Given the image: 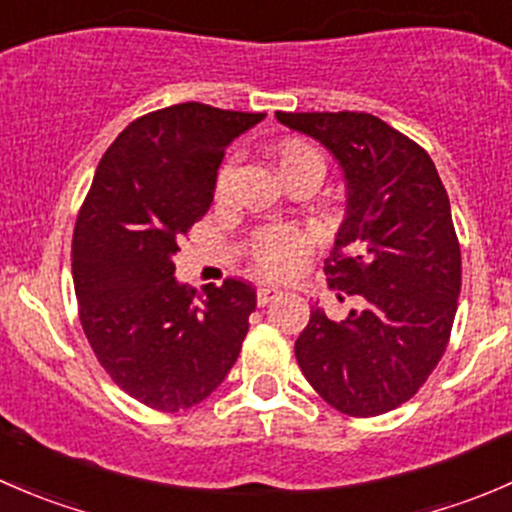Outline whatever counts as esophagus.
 <instances>
[{
    "label": "esophagus",
    "mask_w": 512,
    "mask_h": 512,
    "mask_svg": "<svg viewBox=\"0 0 512 512\" xmlns=\"http://www.w3.org/2000/svg\"><path fill=\"white\" fill-rule=\"evenodd\" d=\"M277 294L280 292H277L275 287H260L257 289V304H260V307H267V304H270Z\"/></svg>",
    "instance_id": "1"
}]
</instances>
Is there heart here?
I'll return each mask as SVG.
<instances>
[{"mask_svg": "<svg viewBox=\"0 0 512 512\" xmlns=\"http://www.w3.org/2000/svg\"><path fill=\"white\" fill-rule=\"evenodd\" d=\"M272 156H275L277 168H280L285 180L294 178L299 173H317L319 178L324 175V160L319 156L317 148L309 146L307 141H299V138H287V141L277 143ZM227 183H230V165H225L218 173L215 193L223 195L227 190ZM312 247L314 237L307 230H299V227L289 225H275L255 232L250 255L262 275L285 280V277H292L294 272H299L307 265L309 255H312Z\"/></svg>", "mask_w": 512, "mask_h": 512, "instance_id": "obj_1", "label": "heart"}]
</instances>
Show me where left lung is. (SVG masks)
<instances>
[{
  "label": "left lung",
  "mask_w": 512,
  "mask_h": 512,
  "mask_svg": "<svg viewBox=\"0 0 512 512\" xmlns=\"http://www.w3.org/2000/svg\"><path fill=\"white\" fill-rule=\"evenodd\" d=\"M275 116L342 165L347 218L324 275L361 302L342 322L312 309L294 356L329 406L356 418L386 414L426 384L451 339L461 245L448 193L431 156L371 113Z\"/></svg>",
  "instance_id": "1"
}]
</instances>
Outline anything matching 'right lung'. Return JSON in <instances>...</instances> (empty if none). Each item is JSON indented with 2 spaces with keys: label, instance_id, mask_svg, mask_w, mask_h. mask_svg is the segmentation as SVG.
Masks as SVG:
<instances>
[{
  "label": "right lung",
  "instance_id": "right-lung-1",
  "mask_svg": "<svg viewBox=\"0 0 512 512\" xmlns=\"http://www.w3.org/2000/svg\"><path fill=\"white\" fill-rule=\"evenodd\" d=\"M262 118L195 101L136 118L103 153L76 218L81 327L113 384L156 411L208 399L245 342L250 282L230 277L195 302L173 255L210 210L225 148Z\"/></svg>",
  "mask_w": 512,
  "mask_h": 512
}]
</instances>
